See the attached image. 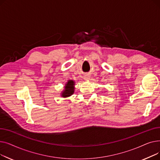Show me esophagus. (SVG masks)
Wrapping results in <instances>:
<instances>
[{"label": "esophagus", "instance_id": "obj_1", "mask_svg": "<svg viewBox=\"0 0 160 160\" xmlns=\"http://www.w3.org/2000/svg\"><path fill=\"white\" fill-rule=\"evenodd\" d=\"M89 78H90V76H89V74H86L85 77H84V79L85 80H89Z\"/></svg>", "mask_w": 160, "mask_h": 160}]
</instances>
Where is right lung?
Wrapping results in <instances>:
<instances>
[{
    "label": "right lung",
    "mask_w": 160,
    "mask_h": 160,
    "mask_svg": "<svg viewBox=\"0 0 160 160\" xmlns=\"http://www.w3.org/2000/svg\"><path fill=\"white\" fill-rule=\"evenodd\" d=\"M75 82L72 80H69L65 84L64 89L61 92V96L63 98L71 97L74 92Z\"/></svg>",
    "instance_id": "right-lung-1"
}]
</instances>
